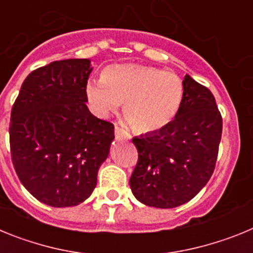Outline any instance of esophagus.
Returning <instances> with one entry per match:
<instances>
[{"label": "esophagus", "instance_id": "1", "mask_svg": "<svg viewBox=\"0 0 253 253\" xmlns=\"http://www.w3.org/2000/svg\"><path fill=\"white\" fill-rule=\"evenodd\" d=\"M114 131H115L116 139H123V138H124V139H130V135H129V134L126 133L124 129L119 128V126H115V130Z\"/></svg>", "mask_w": 253, "mask_h": 253}]
</instances>
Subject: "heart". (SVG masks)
Here are the masks:
<instances>
[{
	"label": "heart",
	"instance_id": "heart-1",
	"mask_svg": "<svg viewBox=\"0 0 253 253\" xmlns=\"http://www.w3.org/2000/svg\"><path fill=\"white\" fill-rule=\"evenodd\" d=\"M87 101L100 118H107L123 105L125 118L137 131L151 133L175 119L184 99L178 76L140 64H114L102 80L87 84Z\"/></svg>",
	"mask_w": 253,
	"mask_h": 253
}]
</instances>
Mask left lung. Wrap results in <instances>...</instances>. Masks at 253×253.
Wrapping results in <instances>:
<instances>
[{
    "label": "left lung",
    "instance_id": "obj_1",
    "mask_svg": "<svg viewBox=\"0 0 253 253\" xmlns=\"http://www.w3.org/2000/svg\"><path fill=\"white\" fill-rule=\"evenodd\" d=\"M175 119L157 131L134 137L138 163L129 180L133 195L148 207L169 209L190 202L215 169L222 115L213 93L185 76Z\"/></svg>",
    "mask_w": 253,
    "mask_h": 253
}]
</instances>
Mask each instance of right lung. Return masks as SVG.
<instances>
[{
    "label": "right lung",
    "instance_id": "right-lung-1",
    "mask_svg": "<svg viewBox=\"0 0 253 253\" xmlns=\"http://www.w3.org/2000/svg\"><path fill=\"white\" fill-rule=\"evenodd\" d=\"M90 59L55 60L35 69L12 106L10 147L21 184L39 202L76 207L90 198L109 156L114 125L87 107Z\"/></svg>",
    "mask_w": 253,
    "mask_h": 253
}]
</instances>
